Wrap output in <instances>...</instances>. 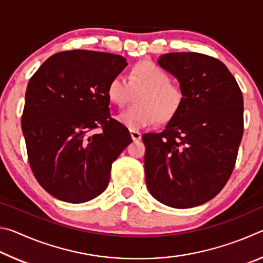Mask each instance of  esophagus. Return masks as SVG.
<instances>
[{
	"label": "esophagus",
	"mask_w": 263,
	"mask_h": 263,
	"mask_svg": "<svg viewBox=\"0 0 263 263\" xmlns=\"http://www.w3.org/2000/svg\"><path fill=\"white\" fill-rule=\"evenodd\" d=\"M130 136L133 141H138L141 139V133L137 130H130Z\"/></svg>",
	"instance_id": "esophagus-1"
}]
</instances>
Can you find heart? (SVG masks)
Wrapping results in <instances>:
<instances>
[{"instance_id": "heart-1", "label": "heart", "mask_w": 263, "mask_h": 263, "mask_svg": "<svg viewBox=\"0 0 263 263\" xmlns=\"http://www.w3.org/2000/svg\"><path fill=\"white\" fill-rule=\"evenodd\" d=\"M137 104L130 106L118 116V121L130 130L149 126L157 121L166 123L180 110L183 94L171 82V77L152 61H141L132 68L127 80L116 75L108 84L109 100L119 108L130 102L132 92Z\"/></svg>"}]
</instances>
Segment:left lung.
I'll return each mask as SVG.
<instances>
[{"mask_svg": "<svg viewBox=\"0 0 263 263\" xmlns=\"http://www.w3.org/2000/svg\"><path fill=\"white\" fill-rule=\"evenodd\" d=\"M161 68L177 79L180 110L160 133L142 136L146 185L164 205L210 201L232 174L243 133V99L228 67L195 52L167 53Z\"/></svg>", "mask_w": 263, "mask_h": 263, "instance_id": "1", "label": "left lung"}]
</instances>
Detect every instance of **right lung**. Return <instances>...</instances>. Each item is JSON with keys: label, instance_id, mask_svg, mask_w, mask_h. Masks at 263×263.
Here are the masks:
<instances>
[{"label": "right lung", "instance_id": "add662e5", "mask_svg": "<svg viewBox=\"0 0 263 263\" xmlns=\"http://www.w3.org/2000/svg\"><path fill=\"white\" fill-rule=\"evenodd\" d=\"M126 66L122 55L65 51L30 79L22 131L35 180L53 197L83 203L108 186L111 164L132 141L127 128L111 118L106 94ZM99 127L101 134L92 132Z\"/></svg>", "mask_w": 263, "mask_h": 263}]
</instances>
